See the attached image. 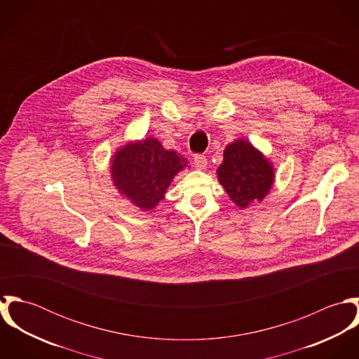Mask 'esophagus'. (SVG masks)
<instances>
[{"label":"esophagus","instance_id":"obj_1","mask_svg":"<svg viewBox=\"0 0 359 359\" xmlns=\"http://www.w3.org/2000/svg\"><path fill=\"white\" fill-rule=\"evenodd\" d=\"M194 164L196 168L199 170H203L207 165V158H205V154H195L194 157Z\"/></svg>","mask_w":359,"mask_h":359}]
</instances>
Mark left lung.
Segmentation results:
<instances>
[{
  "label": "left lung",
  "mask_w": 359,
  "mask_h": 359,
  "mask_svg": "<svg viewBox=\"0 0 359 359\" xmlns=\"http://www.w3.org/2000/svg\"><path fill=\"white\" fill-rule=\"evenodd\" d=\"M217 177L229 199L241 208L261 202L275 181L272 163L248 140H235L224 151Z\"/></svg>",
  "instance_id": "8db88e82"
}]
</instances>
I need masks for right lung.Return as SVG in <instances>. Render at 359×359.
Wrapping results in <instances>:
<instances>
[{"instance_id":"obj_1","label":"right lung","mask_w":359,"mask_h":359,"mask_svg":"<svg viewBox=\"0 0 359 359\" xmlns=\"http://www.w3.org/2000/svg\"><path fill=\"white\" fill-rule=\"evenodd\" d=\"M187 167L185 157L148 137L120 147L110 161V174L118 194L149 211L164 199L174 177Z\"/></svg>"}]
</instances>
